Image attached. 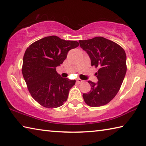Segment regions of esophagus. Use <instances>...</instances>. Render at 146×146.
<instances>
[{"mask_svg": "<svg viewBox=\"0 0 146 146\" xmlns=\"http://www.w3.org/2000/svg\"><path fill=\"white\" fill-rule=\"evenodd\" d=\"M76 82H77L78 84H82L83 82H84V80H81V79H80V78H78L77 80H76Z\"/></svg>", "mask_w": 146, "mask_h": 146, "instance_id": "34e87169", "label": "esophagus"}]
</instances>
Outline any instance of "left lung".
<instances>
[{
	"mask_svg": "<svg viewBox=\"0 0 146 146\" xmlns=\"http://www.w3.org/2000/svg\"><path fill=\"white\" fill-rule=\"evenodd\" d=\"M80 46L91 58V66L98 68L97 83L91 80V91L82 96L86 104L98 107L107 104L119 91L127 71L126 55L118 44L97 36L79 40Z\"/></svg>",
	"mask_w": 146,
	"mask_h": 146,
	"instance_id": "obj_1",
	"label": "left lung"
}]
</instances>
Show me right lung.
<instances>
[{"mask_svg": "<svg viewBox=\"0 0 146 146\" xmlns=\"http://www.w3.org/2000/svg\"><path fill=\"white\" fill-rule=\"evenodd\" d=\"M78 46L76 41L49 36L26 49L22 73L31 97L43 107L58 108L67 100L76 80L61 77L56 68L63 63L70 49Z\"/></svg>", "mask_w": 146, "mask_h": 146, "instance_id": "obj_1", "label": "right lung"}]
</instances>
